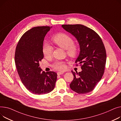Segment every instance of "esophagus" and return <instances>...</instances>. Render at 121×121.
Returning <instances> with one entry per match:
<instances>
[{"label": "esophagus", "mask_w": 121, "mask_h": 121, "mask_svg": "<svg viewBox=\"0 0 121 121\" xmlns=\"http://www.w3.org/2000/svg\"><path fill=\"white\" fill-rule=\"evenodd\" d=\"M63 73H64L63 72H58L57 73V74H58V75H61V74H62Z\"/></svg>", "instance_id": "obj_1"}]
</instances>
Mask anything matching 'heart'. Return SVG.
Returning <instances> with one entry per match:
<instances>
[{"label":"heart","instance_id":"1","mask_svg":"<svg viewBox=\"0 0 121 121\" xmlns=\"http://www.w3.org/2000/svg\"><path fill=\"white\" fill-rule=\"evenodd\" d=\"M54 43L59 47L66 50L67 54L71 57H75L79 51L78 46L73 43V40L69 35L63 33L55 35L52 38ZM53 47L47 43L44 44L42 52L45 57H50L53 52ZM56 69L63 71L66 68L65 63L63 61H56L53 65Z\"/></svg>","mask_w":121,"mask_h":121}]
</instances>
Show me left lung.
Instances as JSON below:
<instances>
[{"instance_id": "left-lung-1", "label": "left lung", "mask_w": 121, "mask_h": 121, "mask_svg": "<svg viewBox=\"0 0 121 121\" xmlns=\"http://www.w3.org/2000/svg\"><path fill=\"white\" fill-rule=\"evenodd\" d=\"M62 27L75 37L80 52L75 61L81 64L82 71L71 72L74 79L70 87L79 94H86L95 87L104 75L106 54L103 42L94 30L81 24L62 25Z\"/></svg>"}]
</instances>
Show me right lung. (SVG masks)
<instances>
[{"mask_svg":"<svg viewBox=\"0 0 121 121\" xmlns=\"http://www.w3.org/2000/svg\"><path fill=\"white\" fill-rule=\"evenodd\" d=\"M51 27L32 28L22 35L16 49L15 61L19 76L26 88L34 94L51 92L57 79L56 72H45L39 66V62L44 57L42 48L44 37Z\"/></svg>","mask_w":121,"mask_h":121,"instance_id":"right-lung-1","label":"right lung"}]
</instances>
